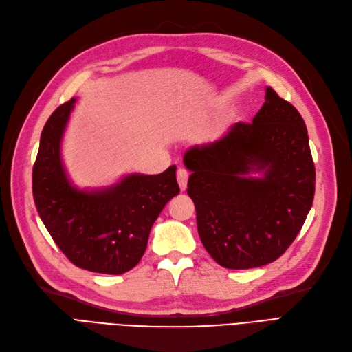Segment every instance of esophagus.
Listing matches in <instances>:
<instances>
[{
	"instance_id": "esophagus-1",
	"label": "esophagus",
	"mask_w": 352,
	"mask_h": 352,
	"mask_svg": "<svg viewBox=\"0 0 352 352\" xmlns=\"http://www.w3.org/2000/svg\"><path fill=\"white\" fill-rule=\"evenodd\" d=\"M177 184H179V188H180V190H182V192H184V190L186 189V185H188V172H186V170L185 168H179L177 170Z\"/></svg>"
}]
</instances>
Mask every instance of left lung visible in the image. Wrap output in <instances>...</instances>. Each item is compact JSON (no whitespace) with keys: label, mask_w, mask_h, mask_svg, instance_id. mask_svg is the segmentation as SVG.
Instances as JSON below:
<instances>
[{"label":"left lung","mask_w":352,"mask_h":352,"mask_svg":"<svg viewBox=\"0 0 352 352\" xmlns=\"http://www.w3.org/2000/svg\"><path fill=\"white\" fill-rule=\"evenodd\" d=\"M188 195L202 245L220 265L242 270L278 260L313 206L316 168L307 127L270 87L252 123L190 146Z\"/></svg>","instance_id":"left-lung-1"}]
</instances>
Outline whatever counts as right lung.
Returning <instances> with one entry per match:
<instances>
[{"mask_svg":"<svg viewBox=\"0 0 352 352\" xmlns=\"http://www.w3.org/2000/svg\"><path fill=\"white\" fill-rule=\"evenodd\" d=\"M76 98L50 116L32 173L38 214L63 254L80 269L122 274L145 252L150 230L179 194L176 166L160 175L132 173L98 189H79L66 173L61 141Z\"/></svg>","mask_w":352,"mask_h":352,"instance_id":"1","label":"right lung"}]
</instances>
